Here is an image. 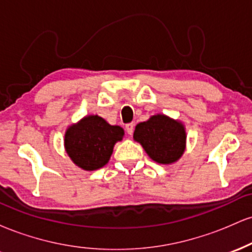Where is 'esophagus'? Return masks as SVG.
<instances>
[{
    "label": "esophagus",
    "instance_id": "esophagus-1",
    "mask_svg": "<svg viewBox=\"0 0 252 252\" xmlns=\"http://www.w3.org/2000/svg\"><path fill=\"white\" fill-rule=\"evenodd\" d=\"M126 130L129 135H132V131H134V124L129 123L126 126Z\"/></svg>",
    "mask_w": 252,
    "mask_h": 252
}]
</instances>
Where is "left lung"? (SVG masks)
Masks as SVG:
<instances>
[{"label":"left lung","mask_w":252,"mask_h":252,"mask_svg":"<svg viewBox=\"0 0 252 252\" xmlns=\"http://www.w3.org/2000/svg\"><path fill=\"white\" fill-rule=\"evenodd\" d=\"M186 128L184 123L163 114L150 116L135 126L134 140L155 162L172 164L186 149Z\"/></svg>","instance_id":"1"}]
</instances>
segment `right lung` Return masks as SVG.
Instances as JSON below:
<instances>
[{"mask_svg": "<svg viewBox=\"0 0 252 252\" xmlns=\"http://www.w3.org/2000/svg\"><path fill=\"white\" fill-rule=\"evenodd\" d=\"M123 136L120 126H111L98 115H88L66 129L63 147L72 162L92 172L109 162L115 144Z\"/></svg>", "mask_w": 252, "mask_h": 252, "instance_id": "add662e5", "label": "right lung"}]
</instances>
